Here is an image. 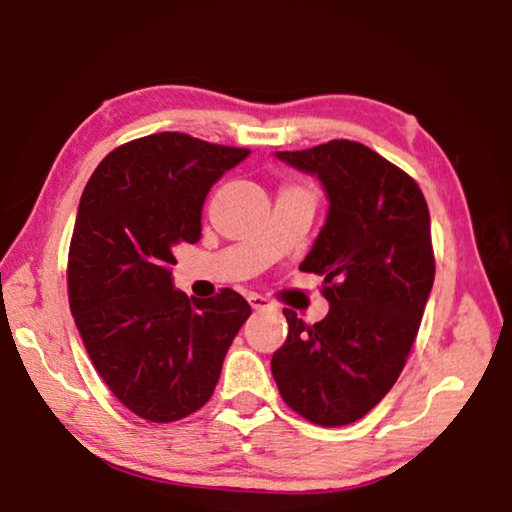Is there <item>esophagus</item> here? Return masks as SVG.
<instances>
[{"label": "esophagus", "mask_w": 512, "mask_h": 512, "mask_svg": "<svg viewBox=\"0 0 512 512\" xmlns=\"http://www.w3.org/2000/svg\"><path fill=\"white\" fill-rule=\"evenodd\" d=\"M248 304L253 306V311H264V308H271L269 299L259 297V294H248Z\"/></svg>", "instance_id": "1"}]
</instances>
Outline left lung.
Masks as SVG:
<instances>
[{
	"mask_svg": "<svg viewBox=\"0 0 512 512\" xmlns=\"http://www.w3.org/2000/svg\"><path fill=\"white\" fill-rule=\"evenodd\" d=\"M276 157L325 187V225L299 269L325 276L329 313L308 327L285 308L271 373L292 410L341 427L392 390L413 348L434 285L429 208L413 178L362 143Z\"/></svg>",
	"mask_w": 512,
	"mask_h": 512,
	"instance_id": "obj_1",
	"label": "left lung"
}]
</instances>
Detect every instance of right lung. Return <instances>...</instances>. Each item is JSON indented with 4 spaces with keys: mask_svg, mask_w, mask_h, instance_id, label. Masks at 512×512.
<instances>
[{
    "mask_svg": "<svg viewBox=\"0 0 512 512\" xmlns=\"http://www.w3.org/2000/svg\"><path fill=\"white\" fill-rule=\"evenodd\" d=\"M248 155L150 134L106 155L83 190L69 248L71 315L99 376L143 420L176 422L204 406L250 318L234 290L190 299L171 278L176 246L199 241L206 194Z\"/></svg>",
    "mask_w": 512,
    "mask_h": 512,
    "instance_id": "add662e5",
    "label": "right lung"
}]
</instances>
